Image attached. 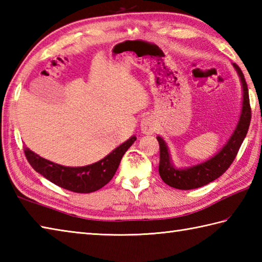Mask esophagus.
Wrapping results in <instances>:
<instances>
[{"label":"esophagus","instance_id":"34e87169","mask_svg":"<svg viewBox=\"0 0 262 262\" xmlns=\"http://www.w3.org/2000/svg\"><path fill=\"white\" fill-rule=\"evenodd\" d=\"M141 129L143 134L151 135L157 129V121L153 116H144L141 120Z\"/></svg>","mask_w":262,"mask_h":262}]
</instances>
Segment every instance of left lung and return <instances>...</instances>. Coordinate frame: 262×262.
I'll return each instance as SVG.
<instances>
[{
  "label": "left lung",
  "instance_id": "obj_1",
  "mask_svg": "<svg viewBox=\"0 0 262 262\" xmlns=\"http://www.w3.org/2000/svg\"><path fill=\"white\" fill-rule=\"evenodd\" d=\"M242 84V110L239 119L232 136L228 138L226 144L208 160L200 162L186 168H177L171 161V156L166 141L161 136H157L160 145V163H159V175L167 185L178 189H193L207 185L220 177L232 165L241 145L248 134L251 121V107L249 100L248 85L245 81L242 70L237 64L233 63Z\"/></svg>",
  "mask_w": 262,
  "mask_h": 262
}]
</instances>
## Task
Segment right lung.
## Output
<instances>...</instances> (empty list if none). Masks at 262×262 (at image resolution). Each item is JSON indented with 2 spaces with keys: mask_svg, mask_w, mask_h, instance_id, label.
I'll use <instances>...</instances> for the list:
<instances>
[{
  "mask_svg": "<svg viewBox=\"0 0 262 262\" xmlns=\"http://www.w3.org/2000/svg\"><path fill=\"white\" fill-rule=\"evenodd\" d=\"M135 141L136 136L133 135L100 161L83 167L58 165L36 155L28 147L25 148V155L30 166L55 185L76 193H91L102 188L111 181L119 167L122 156Z\"/></svg>",
  "mask_w": 262,
  "mask_h": 262,
  "instance_id": "obj_1",
  "label": "right lung"
}]
</instances>
